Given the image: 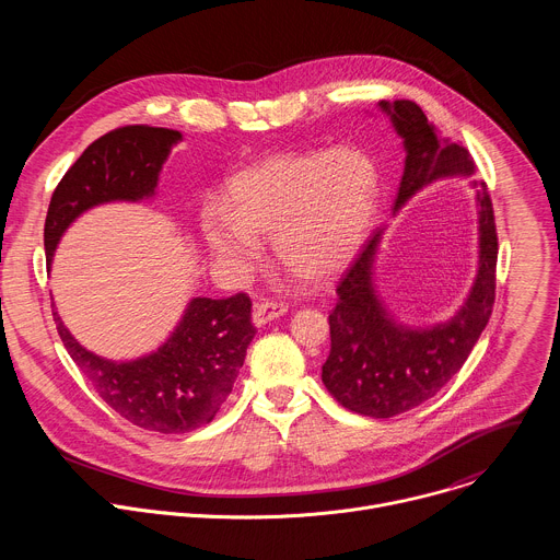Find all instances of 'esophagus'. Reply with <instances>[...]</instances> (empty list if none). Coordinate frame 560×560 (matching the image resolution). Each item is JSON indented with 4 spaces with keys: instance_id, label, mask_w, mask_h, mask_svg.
I'll return each instance as SVG.
<instances>
[{
    "instance_id": "esophagus-1",
    "label": "esophagus",
    "mask_w": 560,
    "mask_h": 560,
    "mask_svg": "<svg viewBox=\"0 0 560 560\" xmlns=\"http://www.w3.org/2000/svg\"><path fill=\"white\" fill-rule=\"evenodd\" d=\"M288 312V305L283 301H261L255 305V312H253V322L257 328L275 322V318L283 316Z\"/></svg>"
}]
</instances>
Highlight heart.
Listing matches in <instances>:
<instances>
[{
  "label": "heart",
  "instance_id": "b5f03b06",
  "mask_svg": "<svg viewBox=\"0 0 560 560\" xmlns=\"http://www.w3.org/2000/svg\"><path fill=\"white\" fill-rule=\"evenodd\" d=\"M378 206V171L357 145L270 154L230 179L228 210L206 208L208 248L230 268L259 264L257 236H272L279 264L326 283L359 255Z\"/></svg>",
  "mask_w": 560,
  "mask_h": 560
}]
</instances>
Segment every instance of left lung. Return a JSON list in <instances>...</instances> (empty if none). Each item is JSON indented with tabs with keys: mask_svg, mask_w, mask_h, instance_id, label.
<instances>
[{
	"mask_svg": "<svg viewBox=\"0 0 560 560\" xmlns=\"http://www.w3.org/2000/svg\"><path fill=\"white\" fill-rule=\"evenodd\" d=\"M383 113L406 145V168L394 210L423 186L443 177H471L469 152L441 139L425 113L410 100L381 102ZM478 201V272L460 310L445 324L408 328L378 299L372 266L381 232H374L337 285L330 312V357L322 378L337 401L363 417L389 419L432 398L465 363L486 330L497 290L499 238L486 182H471Z\"/></svg>",
	"mask_w": 560,
	"mask_h": 560,
	"instance_id": "left-lung-1",
	"label": "left lung"
}]
</instances>
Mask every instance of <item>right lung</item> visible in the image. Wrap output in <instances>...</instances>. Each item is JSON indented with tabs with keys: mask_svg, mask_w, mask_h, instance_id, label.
I'll use <instances>...</instances> for the list:
<instances>
[{
	"mask_svg": "<svg viewBox=\"0 0 560 560\" xmlns=\"http://www.w3.org/2000/svg\"><path fill=\"white\" fill-rule=\"evenodd\" d=\"M177 141L179 130L152 126H124L93 141L50 197L44 223L48 270L61 234L79 214L110 201L152 197ZM250 310L253 301L244 292L197 296L162 348L119 363L79 346L61 316H52L70 359L119 417L150 432L184 434L210 423L232 392L257 335Z\"/></svg>",
	"mask_w": 560,
	"mask_h": 560,
	"instance_id": "right-lung-1",
	"label": "right lung"
}]
</instances>
